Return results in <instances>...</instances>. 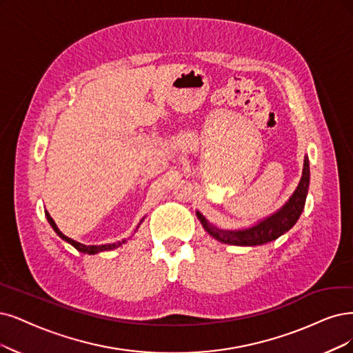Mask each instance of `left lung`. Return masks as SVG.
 Here are the masks:
<instances>
[{"label": "left lung", "instance_id": "obj_1", "mask_svg": "<svg viewBox=\"0 0 353 353\" xmlns=\"http://www.w3.org/2000/svg\"><path fill=\"white\" fill-rule=\"evenodd\" d=\"M310 186V163L308 157L304 159V168L301 180L292 193V196L288 199L279 211L272 214L270 216L259 221L253 227L244 228V230H221L215 225H212L201 212H196L201 224L203 228L211 234V236L225 244L232 245H260L266 244L269 241L276 240L282 234L290 231L298 218L301 216V212L304 210L307 193Z\"/></svg>", "mask_w": 353, "mask_h": 353}]
</instances>
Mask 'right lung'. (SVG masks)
<instances>
[{
  "label": "right lung",
  "mask_w": 353,
  "mask_h": 353,
  "mask_svg": "<svg viewBox=\"0 0 353 353\" xmlns=\"http://www.w3.org/2000/svg\"><path fill=\"white\" fill-rule=\"evenodd\" d=\"M45 215H46V218H48V223L50 224V227L54 228V231L58 234V236L63 240V241H67V243H70L71 245H74L75 249L78 250V252H81V253H87V254H96V253H100V252H108V250H113V249H117V247H121L122 244H125L126 243V240H122V241H117V243H112V244H101V245H85V244H81V243H78V241H75V240H72V239H70V237H67L65 236V234H62L61 231H59V228L57 227V224H55V221L52 219V216L49 215V212L48 211H45ZM143 221V218L141 219V223ZM139 223V224H141ZM139 224H138V227H139ZM137 227V228H138Z\"/></svg>",
  "instance_id": "right-lung-1"
}]
</instances>
